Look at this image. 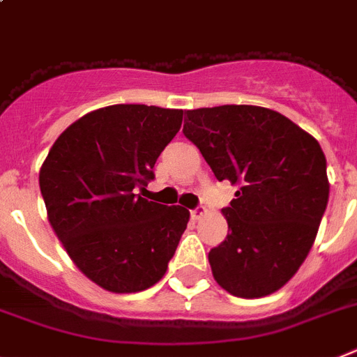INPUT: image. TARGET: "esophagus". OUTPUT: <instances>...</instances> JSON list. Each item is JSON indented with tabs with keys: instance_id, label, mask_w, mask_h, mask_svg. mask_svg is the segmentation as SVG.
<instances>
[{
	"instance_id": "1",
	"label": "esophagus",
	"mask_w": 357,
	"mask_h": 357,
	"mask_svg": "<svg viewBox=\"0 0 357 357\" xmlns=\"http://www.w3.org/2000/svg\"><path fill=\"white\" fill-rule=\"evenodd\" d=\"M206 213H208L206 211V208H204V206H199V208L191 209V218H193V220H199V218H202Z\"/></svg>"
}]
</instances>
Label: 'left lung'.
Instances as JSON below:
<instances>
[{
  "instance_id": "left-lung-1",
  "label": "left lung",
  "mask_w": 357,
  "mask_h": 357,
  "mask_svg": "<svg viewBox=\"0 0 357 357\" xmlns=\"http://www.w3.org/2000/svg\"><path fill=\"white\" fill-rule=\"evenodd\" d=\"M184 135L218 181L240 184L224 208L229 233L209 251L213 276L240 298L283 287L309 255L328 202L327 160L314 137L261 106L188 109Z\"/></svg>"
}]
</instances>
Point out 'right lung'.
Instances as JSON below:
<instances>
[{
  "label": "right lung",
  "mask_w": 357,
  "mask_h": 357,
  "mask_svg": "<svg viewBox=\"0 0 357 357\" xmlns=\"http://www.w3.org/2000/svg\"><path fill=\"white\" fill-rule=\"evenodd\" d=\"M182 109L114 105L70 124L48 151L39 188L48 222L79 271L109 292L162 278L190 211L137 195L182 126Z\"/></svg>",
  "instance_id": "1"
}]
</instances>
